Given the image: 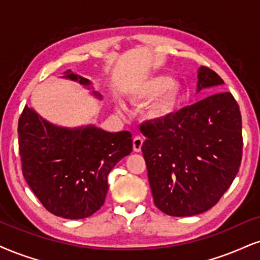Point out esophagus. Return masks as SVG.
Wrapping results in <instances>:
<instances>
[{
  "instance_id": "1",
  "label": "esophagus",
  "mask_w": 260,
  "mask_h": 260,
  "mask_svg": "<svg viewBox=\"0 0 260 260\" xmlns=\"http://www.w3.org/2000/svg\"><path fill=\"white\" fill-rule=\"evenodd\" d=\"M143 145V137L141 136H135L133 140V148L135 152H141V148H142Z\"/></svg>"
}]
</instances>
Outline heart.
<instances>
[{
  "label": "heart",
  "mask_w": 260,
  "mask_h": 260,
  "mask_svg": "<svg viewBox=\"0 0 260 260\" xmlns=\"http://www.w3.org/2000/svg\"><path fill=\"white\" fill-rule=\"evenodd\" d=\"M181 94V88L168 76L150 77L139 86L136 98L139 100L150 101L148 114L150 118L162 120L174 113Z\"/></svg>",
  "instance_id": "obj_1"
}]
</instances>
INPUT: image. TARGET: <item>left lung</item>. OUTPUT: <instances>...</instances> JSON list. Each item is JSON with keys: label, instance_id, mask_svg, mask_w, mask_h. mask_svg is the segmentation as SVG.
I'll list each match as a JSON object with an SVG mask.
<instances>
[{"label": "left lung", "instance_id": "8db88e82", "mask_svg": "<svg viewBox=\"0 0 260 260\" xmlns=\"http://www.w3.org/2000/svg\"><path fill=\"white\" fill-rule=\"evenodd\" d=\"M198 78V90L224 83L206 66L199 69ZM140 130L147 137L142 153L153 200L169 216L210 210L238 175L242 119L232 92H216Z\"/></svg>", "mask_w": 260, "mask_h": 260}]
</instances>
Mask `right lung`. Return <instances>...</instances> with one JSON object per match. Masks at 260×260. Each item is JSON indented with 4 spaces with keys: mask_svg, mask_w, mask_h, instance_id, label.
<instances>
[{
    "mask_svg": "<svg viewBox=\"0 0 260 260\" xmlns=\"http://www.w3.org/2000/svg\"><path fill=\"white\" fill-rule=\"evenodd\" d=\"M65 77L90 84L70 70ZM18 134L24 178L50 213L67 219L86 218L100 210L108 174L133 150L129 131L65 129L42 119L27 106L19 118Z\"/></svg>",
    "mask_w": 260,
    "mask_h": 260,
    "instance_id": "obj_1",
    "label": "right lung"
}]
</instances>
